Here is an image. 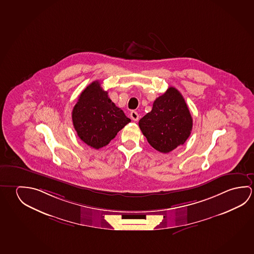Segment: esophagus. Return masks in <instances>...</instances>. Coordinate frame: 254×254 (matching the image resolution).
Segmentation results:
<instances>
[{
	"label": "esophagus",
	"instance_id": "1",
	"mask_svg": "<svg viewBox=\"0 0 254 254\" xmlns=\"http://www.w3.org/2000/svg\"><path fill=\"white\" fill-rule=\"evenodd\" d=\"M130 117H131V119L133 120V121H137L139 120V115H138V113L136 112H131L130 113Z\"/></svg>",
	"mask_w": 254,
	"mask_h": 254
}]
</instances>
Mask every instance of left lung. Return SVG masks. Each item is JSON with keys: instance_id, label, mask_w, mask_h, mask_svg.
Masks as SVG:
<instances>
[{"instance_id": "left-lung-1", "label": "left lung", "mask_w": 254, "mask_h": 254, "mask_svg": "<svg viewBox=\"0 0 254 254\" xmlns=\"http://www.w3.org/2000/svg\"><path fill=\"white\" fill-rule=\"evenodd\" d=\"M192 125L186 102L173 87L154 101L151 112L139 121L140 129L148 142L162 153H168L183 145L190 135Z\"/></svg>"}]
</instances>
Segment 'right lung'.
<instances>
[{
	"mask_svg": "<svg viewBox=\"0 0 254 254\" xmlns=\"http://www.w3.org/2000/svg\"><path fill=\"white\" fill-rule=\"evenodd\" d=\"M71 118L80 140L96 150L107 145L131 121L109 98L108 92L104 91L98 80L80 94Z\"/></svg>",
	"mask_w": 254,
	"mask_h": 254,
	"instance_id": "1",
	"label": "right lung"
}]
</instances>
